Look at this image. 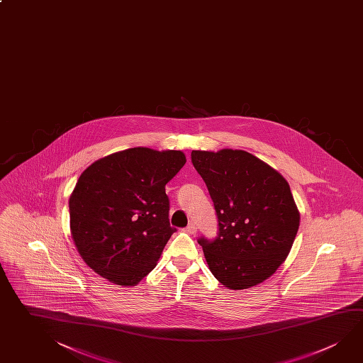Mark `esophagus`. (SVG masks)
Segmentation results:
<instances>
[{"instance_id": "1", "label": "esophagus", "mask_w": 363, "mask_h": 363, "mask_svg": "<svg viewBox=\"0 0 363 363\" xmlns=\"http://www.w3.org/2000/svg\"><path fill=\"white\" fill-rule=\"evenodd\" d=\"M186 230H187V232H189V233H192V235H194V233H196V230H197L196 224H195V223H194V222L189 223V225H187V227H186Z\"/></svg>"}]
</instances>
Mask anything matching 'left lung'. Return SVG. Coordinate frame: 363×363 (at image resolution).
Listing matches in <instances>:
<instances>
[{
    "instance_id": "1",
    "label": "left lung",
    "mask_w": 363,
    "mask_h": 363,
    "mask_svg": "<svg viewBox=\"0 0 363 363\" xmlns=\"http://www.w3.org/2000/svg\"><path fill=\"white\" fill-rule=\"evenodd\" d=\"M209 190L219 232L199 238L210 272L223 286L247 289L286 260L299 227L291 187L278 171L245 150H192Z\"/></svg>"
}]
</instances>
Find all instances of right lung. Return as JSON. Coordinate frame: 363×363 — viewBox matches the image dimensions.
Masks as SVG:
<instances>
[{
	"label": "right lung",
	"mask_w": 363,
	"mask_h": 363,
	"mask_svg": "<svg viewBox=\"0 0 363 363\" xmlns=\"http://www.w3.org/2000/svg\"><path fill=\"white\" fill-rule=\"evenodd\" d=\"M179 150L130 147L90 164L69 200L71 237L85 264L117 286L153 270L176 232L166 184L184 166Z\"/></svg>",
	"instance_id": "obj_1"
}]
</instances>
